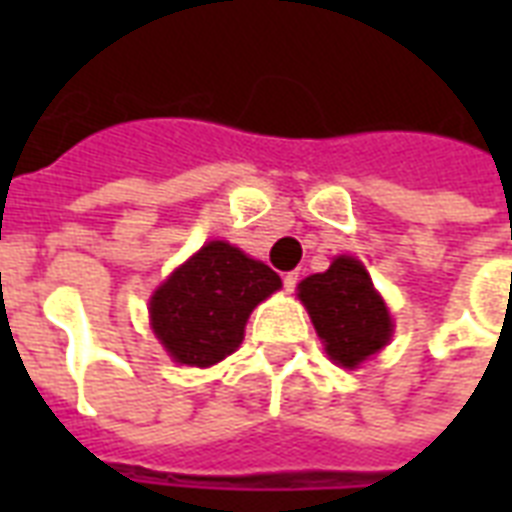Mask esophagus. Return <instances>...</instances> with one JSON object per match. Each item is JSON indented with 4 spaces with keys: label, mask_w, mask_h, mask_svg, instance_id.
Instances as JSON below:
<instances>
[{
    "label": "esophagus",
    "mask_w": 512,
    "mask_h": 512,
    "mask_svg": "<svg viewBox=\"0 0 512 512\" xmlns=\"http://www.w3.org/2000/svg\"><path fill=\"white\" fill-rule=\"evenodd\" d=\"M297 281H300V276H297L295 271L287 273V276H284V289H287V292H295Z\"/></svg>",
    "instance_id": "esophagus-1"
}]
</instances>
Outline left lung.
<instances>
[{"label": "left lung", "mask_w": 512, "mask_h": 512, "mask_svg": "<svg viewBox=\"0 0 512 512\" xmlns=\"http://www.w3.org/2000/svg\"><path fill=\"white\" fill-rule=\"evenodd\" d=\"M297 289L335 364L353 369L390 340L388 308L353 257H337L329 271L313 273Z\"/></svg>", "instance_id": "left-lung-1"}]
</instances>
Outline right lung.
<instances>
[{"instance_id": "right-lung-1", "label": "right lung", "mask_w": 512, "mask_h": 512, "mask_svg": "<svg viewBox=\"0 0 512 512\" xmlns=\"http://www.w3.org/2000/svg\"><path fill=\"white\" fill-rule=\"evenodd\" d=\"M279 273L225 241H209L151 297V327L175 361L212 366L239 348L252 308Z\"/></svg>"}]
</instances>
